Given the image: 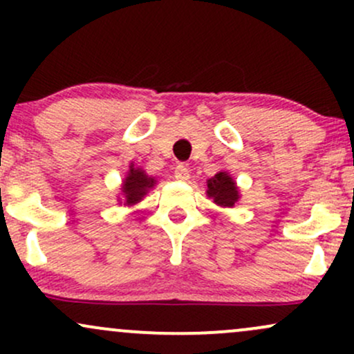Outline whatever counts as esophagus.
I'll use <instances>...</instances> for the list:
<instances>
[{
    "label": "esophagus",
    "instance_id": "34e87169",
    "mask_svg": "<svg viewBox=\"0 0 354 354\" xmlns=\"http://www.w3.org/2000/svg\"><path fill=\"white\" fill-rule=\"evenodd\" d=\"M174 178H176V180H180V181H185V180H188L189 178V168L186 165H178L176 168H174Z\"/></svg>",
    "mask_w": 354,
    "mask_h": 354
}]
</instances>
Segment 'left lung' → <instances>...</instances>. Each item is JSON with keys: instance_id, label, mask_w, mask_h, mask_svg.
Here are the masks:
<instances>
[{"instance_id": "8db88e82", "label": "left lung", "mask_w": 354, "mask_h": 354, "mask_svg": "<svg viewBox=\"0 0 354 354\" xmlns=\"http://www.w3.org/2000/svg\"><path fill=\"white\" fill-rule=\"evenodd\" d=\"M208 196L213 198V201L219 206L231 208L238 201L239 194L234 181L231 180L230 174L225 171H219L214 174L211 180H208Z\"/></svg>"}]
</instances>
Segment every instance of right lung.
I'll list each match as a JSON object with an SVG mask.
<instances>
[{
    "mask_svg": "<svg viewBox=\"0 0 354 354\" xmlns=\"http://www.w3.org/2000/svg\"><path fill=\"white\" fill-rule=\"evenodd\" d=\"M154 186V180L149 178L143 169H135L131 166L128 176H126L123 185V193L126 196V205H135L145 196L146 191Z\"/></svg>",
    "mask_w": 354,
    "mask_h": 354,
    "instance_id": "obj_1",
    "label": "right lung"
}]
</instances>
